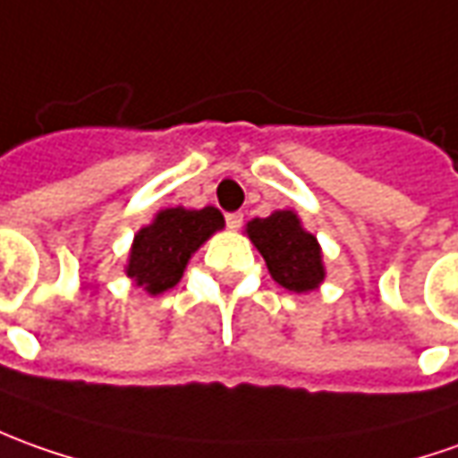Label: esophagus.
<instances>
[{
	"mask_svg": "<svg viewBox=\"0 0 458 458\" xmlns=\"http://www.w3.org/2000/svg\"><path fill=\"white\" fill-rule=\"evenodd\" d=\"M225 225H228L230 230H238L242 225V216L241 213H228L225 216Z\"/></svg>",
	"mask_w": 458,
	"mask_h": 458,
	"instance_id": "1",
	"label": "esophagus"
}]
</instances>
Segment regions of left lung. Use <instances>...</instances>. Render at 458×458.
<instances>
[{
	"label": "left lung",
	"instance_id": "8db88e82",
	"mask_svg": "<svg viewBox=\"0 0 458 458\" xmlns=\"http://www.w3.org/2000/svg\"><path fill=\"white\" fill-rule=\"evenodd\" d=\"M245 233L266 258V266L278 285L293 293H306L323 283L326 268L318 241L301 225V217L293 210H276L268 217H255Z\"/></svg>",
	"mask_w": 458,
	"mask_h": 458
}]
</instances>
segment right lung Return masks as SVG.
I'll return each instance as SVG.
<instances>
[{
	"instance_id": "right-lung-1",
	"label": "right lung",
	"mask_w": 458,
	"mask_h": 458,
	"mask_svg": "<svg viewBox=\"0 0 458 458\" xmlns=\"http://www.w3.org/2000/svg\"><path fill=\"white\" fill-rule=\"evenodd\" d=\"M223 225L225 220L217 208L160 210L150 225L138 230L124 273L150 295L163 293L177 285L190 255Z\"/></svg>"
}]
</instances>
